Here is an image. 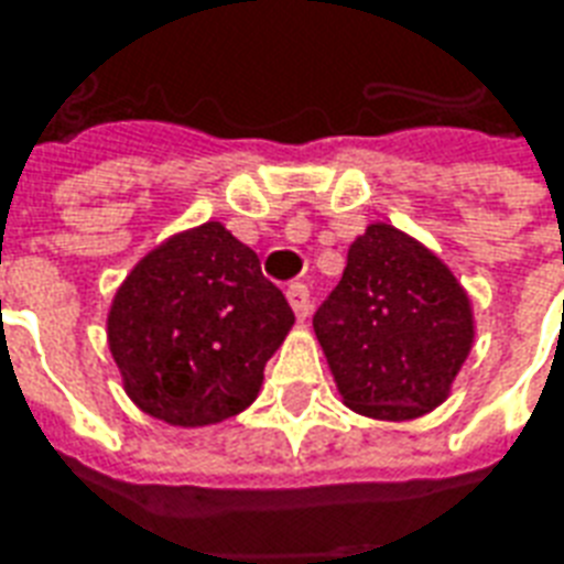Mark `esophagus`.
Wrapping results in <instances>:
<instances>
[{"mask_svg":"<svg viewBox=\"0 0 564 564\" xmlns=\"http://www.w3.org/2000/svg\"><path fill=\"white\" fill-rule=\"evenodd\" d=\"M286 299H290V307L295 310V316L307 318L310 313V290L304 283H292L290 290H286Z\"/></svg>","mask_w":564,"mask_h":564,"instance_id":"1","label":"esophagus"}]
</instances>
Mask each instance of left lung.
Listing matches in <instances>:
<instances>
[{"instance_id": "8db88e82", "label": "left lung", "mask_w": 564, "mask_h": 564, "mask_svg": "<svg viewBox=\"0 0 564 564\" xmlns=\"http://www.w3.org/2000/svg\"><path fill=\"white\" fill-rule=\"evenodd\" d=\"M345 406L380 421L427 415L474 345L468 292L419 239L375 221L313 316Z\"/></svg>"}]
</instances>
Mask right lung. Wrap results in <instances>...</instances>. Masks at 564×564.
Returning a JSON list of instances; mask_svg holds the SVG:
<instances>
[{
	"mask_svg": "<svg viewBox=\"0 0 564 564\" xmlns=\"http://www.w3.org/2000/svg\"><path fill=\"white\" fill-rule=\"evenodd\" d=\"M283 292L221 221L175 234L131 269L108 313L128 398L172 427H207L251 406L290 334Z\"/></svg>",
	"mask_w": 564,
	"mask_h": 564,
	"instance_id": "obj_1",
	"label": "right lung"
}]
</instances>
